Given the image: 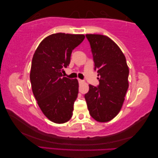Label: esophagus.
I'll list each match as a JSON object with an SVG mask.
<instances>
[{
    "label": "esophagus",
    "instance_id": "esophagus-1",
    "mask_svg": "<svg viewBox=\"0 0 158 158\" xmlns=\"http://www.w3.org/2000/svg\"><path fill=\"white\" fill-rule=\"evenodd\" d=\"M78 82L79 83H82L83 82V80H80V79H78Z\"/></svg>",
    "mask_w": 158,
    "mask_h": 158
}]
</instances>
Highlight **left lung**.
I'll return each instance as SVG.
<instances>
[{"label":"left lung","instance_id":"8db88e82","mask_svg":"<svg viewBox=\"0 0 158 158\" xmlns=\"http://www.w3.org/2000/svg\"><path fill=\"white\" fill-rule=\"evenodd\" d=\"M98 72V87L89 85L85 95L89 113L95 120L108 122L121 110L129 83V68L123 53L110 38L86 34Z\"/></svg>","mask_w":158,"mask_h":158}]
</instances>
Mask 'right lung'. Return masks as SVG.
Masks as SVG:
<instances>
[{
    "label": "right lung",
    "mask_w": 158,
    "mask_h": 158,
    "mask_svg": "<svg viewBox=\"0 0 158 158\" xmlns=\"http://www.w3.org/2000/svg\"><path fill=\"white\" fill-rule=\"evenodd\" d=\"M85 37L52 34L41 41L34 53L30 73L32 91L44 115L55 123H66L72 117L78 82L63 77L62 72L69 65L72 50Z\"/></svg>",
    "instance_id": "1"
}]
</instances>
